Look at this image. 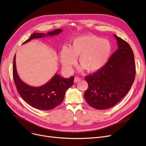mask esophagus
I'll return each mask as SVG.
<instances>
[{
    "instance_id": "1",
    "label": "esophagus",
    "mask_w": 146,
    "mask_h": 146,
    "mask_svg": "<svg viewBox=\"0 0 146 146\" xmlns=\"http://www.w3.org/2000/svg\"><path fill=\"white\" fill-rule=\"evenodd\" d=\"M80 80H81V79H80V78H79V77H75V78H74V82L75 83H76V82H79V81H80Z\"/></svg>"
}]
</instances>
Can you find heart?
<instances>
[{
  "mask_svg": "<svg viewBox=\"0 0 146 146\" xmlns=\"http://www.w3.org/2000/svg\"><path fill=\"white\" fill-rule=\"evenodd\" d=\"M112 50L110 42L95 35H84L75 38L70 47H64L60 58L64 67L71 71L79 56L80 64L88 72L101 68L108 61Z\"/></svg>",
  "mask_w": 146,
  "mask_h": 146,
  "instance_id": "b5f03b06",
  "label": "heart"
}]
</instances>
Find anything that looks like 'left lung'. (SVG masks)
Wrapping results in <instances>:
<instances>
[{"label":"left lung","mask_w":146,"mask_h":146,"mask_svg":"<svg viewBox=\"0 0 146 146\" xmlns=\"http://www.w3.org/2000/svg\"><path fill=\"white\" fill-rule=\"evenodd\" d=\"M113 36L118 49L104 66L85 77L88 88L84 97L89 105L97 110L109 109L118 103L131 89L135 77L131 47L117 35Z\"/></svg>","instance_id":"8db88e82"}]
</instances>
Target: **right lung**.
<instances>
[{
	"label": "right lung",
	"mask_w": 146,
	"mask_h": 146,
	"mask_svg": "<svg viewBox=\"0 0 146 146\" xmlns=\"http://www.w3.org/2000/svg\"><path fill=\"white\" fill-rule=\"evenodd\" d=\"M62 29H54L52 31L44 33H33L23 44H25L33 39L45 36L58 35ZM15 55L13 63V78L18 92L23 100L34 108L43 111L51 110L56 108L63 102L66 92L73 85L74 77L64 78L57 74L45 85L34 87L29 86L19 77L15 63Z\"/></svg>",
	"instance_id": "obj_1"
}]
</instances>
